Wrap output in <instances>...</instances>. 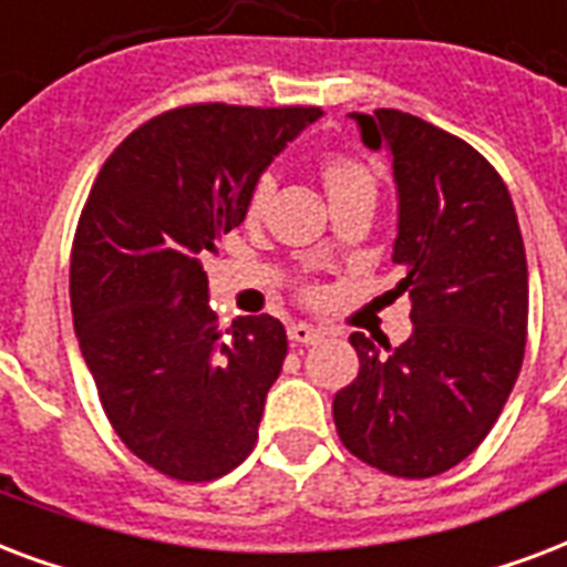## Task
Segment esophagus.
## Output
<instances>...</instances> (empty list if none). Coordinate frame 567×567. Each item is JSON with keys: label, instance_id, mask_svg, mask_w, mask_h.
<instances>
[{"label": "esophagus", "instance_id": "esophagus-1", "mask_svg": "<svg viewBox=\"0 0 567 567\" xmlns=\"http://www.w3.org/2000/svg\"><path fill=\"white\" fill-rule=\"evenodd\" d=\"M288 339L293 341V344H315V341L323 339V332L318 330V327H312V323H291L288 327Z\"/></svg>", "mask_w": 567, "mask_h": 567}]
</instances>
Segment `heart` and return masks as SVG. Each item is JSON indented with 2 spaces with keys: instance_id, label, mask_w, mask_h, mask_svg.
<instances>
[{
  "instance_id": "obj_1",
  "label": "heart",
  "mask_w": 567,
  "mask_h": 567,
  "mask_svg": "<svg viewBox=\"0 0 567 567\" xmlns=\"http://www.w3.org/2000/svg\"><path fill=\"white\" fill-rule=\"evenodd\" d=\"M323 181H327V189L330 196L341 193V189H353V187H371V175L360 163L344 157H332L327 166H323ZM276 193V175L274 172H265L261 178L255 181L252 193H249V214L258 216L270 205V198Z\"/></svg>"
}]
</instances>
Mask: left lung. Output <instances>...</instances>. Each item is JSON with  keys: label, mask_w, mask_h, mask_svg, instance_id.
<instances>
[{"label": "left lung", "mask_w": 567, "mask_h": 567, "mask_svg": "<svg viewBox=\"0 0 567 567\" xmlns=\"http://www.w3.org/2000/svg\"><path fill=\"white\" fill-rule=\"evenodd\" d=\"M362 145L386 151L399 193L392 261L413 332L386 353L362 332L360 374L336 392L344 446L401 478L461 464L494 427L526 348L529 274L512 196L473 145L399 110L351 112Z\"/></svg>", "instance_id": "8db88e82"}]
</instances>
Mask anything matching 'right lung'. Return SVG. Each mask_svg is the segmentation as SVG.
Here are the masks:
<instances>
[{"instance_id":"obj_1","label":"right lung","mask_w":567,"mask_h":567,"mask_svg":"<svg viewBox=\"0 0 567 567\" xmlns=\"http://www.w3.org/2000/svg\"><path fill=\"white\" fill-rule=\"evenodd\" d=\"M318 106L172 110L103 163L71 252V312L124 446L178 482L244 464L288 353L270 315L216 327L202 255L244 223L249 193Z\"/></svg>"}]
</instances>
